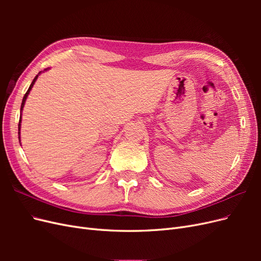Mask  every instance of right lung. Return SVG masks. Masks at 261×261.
Listing matches in <instances>:
<instances>
[{
  "instance_id": "1",
  "label": "right lung",
  "mask_w": 261,
  "mask_h": 261,
  "mask_svg": "<svg viewBox=\"0 0 261 261\" xmlns=\"http://www.w3.org/2000/svg\"><path fill=\"white\" fill-rule=\"evenodd\" d=\"M49 68H45L43 72H45V70H48ZM42 72H39L38 73V75L34 78V81H33V83H31V85L29 86V88H28V90H27V92L25 93V96H23V98H22V102H21V106H20V116H19V124H18V139H19V143H20V125H21V112H22V109H23V106H25V102H26V100H27V97H28V94H29V92H30V90L33 89V87H34V85H35V83H36V81L38 80V77H39V75H40Z\"/></svg>"
}]
</instances>
